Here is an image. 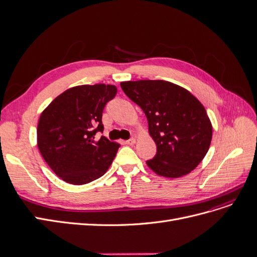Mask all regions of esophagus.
<instances>
[{"mask_svg":"<svg viewBox=\"0 0 257 257\" xmlns=\"http://www.w3.org/2000/svg\"><path fill=\"white\" fill-rule=\"evenodd\" d=\"M135 142H136V139H135L134 137H132V138H130L128 141L126 142V144H127V145H130V146H132V145H134V144H135Z\"/></svg>","mask_w":257,"mask_h":257,"instance_id":"34e87169","label":"esophagus"}]
</instances>
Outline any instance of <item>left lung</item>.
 I'll return each mask as SVG.
<instances>
[{
  "instance_id": "8db88e82",
  "label": "left lung",
  "mask_w": 257,
  "mask_h": 257,
  "mask_svg": "<svg viewBox=\"0 0 257 257\" xmlns=\"http://www.w3.org/2000/svg\"><path fill=\"white\" fill-rule=\"evenodd\" d=\"M123 92L144 110L157 154L147 161L155 174L188 175L207 154L212 125L205 107L191 93L165 80L121 82Z\"/></svg>"
}]
</instances>
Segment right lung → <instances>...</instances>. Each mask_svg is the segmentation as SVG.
<instances>
[{"instance_id":"right-lung-1","label":"right lung","mask_w":257,"mask_h":257,"mask_svg":"<svg viewBox=\"0 0 257 257\" xmlns=\"http://www.w3.org/2000/svg\"><path fill=\"white\" fill-rule=\"evenodd\" d=\"M116 94L110 84L78 85L54 98L41 114L37 146L58 177L81 185L102 177L109 168L120 145L103 133V110Z\"/></svg>"}]
</instances>
